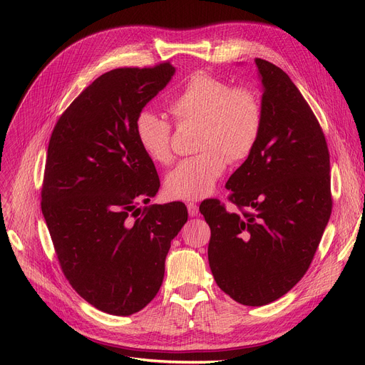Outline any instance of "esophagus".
I'll use <instances>...</instances> for the list:
<instances>
[{
  "label": "esophagus",
  "instance_id": "esophagus-1",
  "mask_svg": "<svg viewBox=\"0 0 365 365\" xmlns=\"http://www.w3.org/2000/svg\"><path fill=\"white\" fill-rule=\"evenodd\" d=\"M187 213L189 216H197L198 215V204L197 202H187Z\"/></svg>",
  "mask_w": 365,
  "mask_h": 365
}]
</instances>
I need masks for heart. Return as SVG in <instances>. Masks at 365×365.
<instances>
[{
	"label": "heart",
	"mask_w": 365,
	"mask_h": 365,
	"mask_svg": "<svg viewBox=\"0 0 365 365\" xmlns=\"http://www.w3.org/2000/svg\"><path fill=\"white\" fill-rule=\"evenodd\" d=\"M165 106L178 125H200L197 149L201 150L168 173L165 192L175 200H202L223 176L226 160L238 163L255 150L263 125L260 98L250 87H232L220 76L198 71L170 96ZM134 133L152 163L168 165L173 161V128L167 120L140 110Z\"/></svg>",
	"instance_id": "b5f03b06"
}]
</instances>
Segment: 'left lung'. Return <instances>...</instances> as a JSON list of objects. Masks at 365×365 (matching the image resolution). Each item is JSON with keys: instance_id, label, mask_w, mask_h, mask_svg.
Masks as SVG:
<instances>
[{"instance_id": "left-lung-1", "label": "left lung", "mask_w": 365, "mask_h": 365, "mask_svg": "<svg viewBox=\"0 0 365 365\" xmlns=\"http://www.w3.org/2000/svg\"><path fill=\"white\" fill-rule=\"evenodd\" d=\"M263 84L259 142L226 182V208L205 200L210 269L247 306L267 304L303 278L331 215L330 153L308 102L282 69L256 59Z\"/></svg>"}]
</instances>
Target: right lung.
Returning a JSON list of instances; mask_svg holds the SVG:
<instances>
[{"label":"right lung","instance_id":"1","mask_svg":"<svg viewBox=\"0 0 365 365\" xmlns=\"http://www.w3.org/2000/svg\"><path fill=\"white\" fill-rule=\"evenodd\" d=\"M175 73L170 62L94 80L57 120L41 210L62 272L102 312L127 317L157 296L165 256L187 220L183 202L146 204L160 189L134 120Z\"/></svg>","mask_w":365,"mask_h":365}]
</instances>
